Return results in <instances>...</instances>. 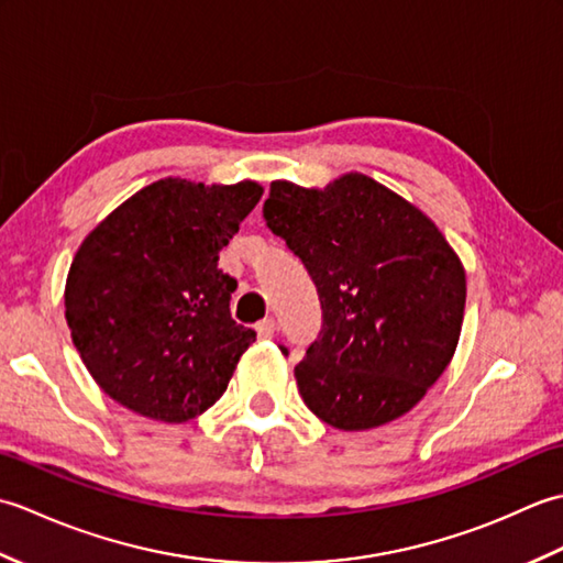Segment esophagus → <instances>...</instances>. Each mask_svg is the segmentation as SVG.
Returning <instances> with one entry per match:
<instances>
[{
	"mask_svg": "<svg viewBox=\"0 0 563 563\" xmlns=\"http://www.w3.org/2000/svg\"><path fill=\"white\" fill-rule=\"evenodd\" d=\"M256 333H258V339H271L273 333H275V319H273V317H266L263 321H258V324H256Z\"/></svg>",
	"mask_w": 563,
	"mask_h": 563,
	"instance_id": "esophagus-1",
	"label": "esophagus"
}]
</instances>
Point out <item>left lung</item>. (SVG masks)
<instances>
[{"instance_id": "1", "label": "left lung", "mask_w": 563, "mask_h": 563, "mask_svg": "<svg viewBox=\"0 0 563 563\" xmlns=\"http://www.w3.org/2000/svg\"><path fill=\"white\" fill-rule=\"evenodd\" d=\"M263 218L319 292L324 324L295 367L307 409L339 430L409 413L445 373L464 319V266L435 222L357 172L327 188L273 181Z\"/></svg>"}]
</instances>
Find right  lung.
Listing matches in <instances>:
<instances>
[{"mask_svg": "<svg viewBox=\"0 0 563 563\" xmlns=\"http://www.w3.org/2000/svg\"><path fill=\"white\" fill-rule=\"evenodd\" d=\"M263 186L159 178L84 239L65 319L93 382L125 409L184 423L218 401L256 331L236 324L220 251Z\"/></svg>", "mask_w": 563, "mask_h": 563, "instance_id": "1", "label": "right lung"}]
</instances>
